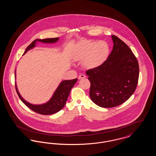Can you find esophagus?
Returning <instances> with one entry per match:
<instances>
[{
  "label": "esophagus",
  "instance_id": "obj_1",
  "mask_svg": "<svg viewBox=\"0 0 156 156\" xmlns=\"http://www.w3.org/2000/svg\"><path fill=\"white\" fill-rule=\"evenodd\" d=\"M86 77V76L85 75L81 74L79 76H78V79L79 80H81V79H83V78H85Z\"/></svg>",
  "mask_w": 156,
  "mask_h": 156
}]
</instances>
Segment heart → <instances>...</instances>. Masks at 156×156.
Returning a JSON list of instances; mask_svg holds the SVG:
<instances>
[{
	"instance_id": "1",
	"label": "heart",
	"mask_w": 156,
	"mask_h": 156,
	"mask_svg": "<svg viewBox=\"0 0 156 156\" xmlns=\"http://www.w3.org/2000/svg\"><path fill=\"white\" fill-rule=\"evenodd\" d=\"M111 47L104 40H83L75 46L73 58L82 61L86 69H95L101 67L108 59Z\"/></svg>"
}]
</instances>
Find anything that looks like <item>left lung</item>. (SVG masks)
I'll return each instance as SVG.
<instances>
[{"label": "left lung", "mask_w": 156, "mask_h": 156, "mask_svg": "<svg viewBox=\"0 0 156 156\" xmlns=\"http://www.w3.org/2000/svg\"><path fill=\"white\" fill-rule=\"evenodd\" d=\"M113 50L101 67L90 69L86 74L90 82L89 96L102 108H113L124 103L135 91L139 67L131 49L119 38L112 35Z\"/></svg>", "instance_id": "obj_1"}]
</instances>
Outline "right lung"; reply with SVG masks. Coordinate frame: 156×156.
Listing matches in <instances>:
<instances>
[{
  "label": "right lung",
  "mask_w": 156,
  "mask_h": 156,
  "mask_svg": "<svg viewBox=\"0 0 156 156\" xmlns=\"http://www.w3.org/2000/svg\"><path fill=\"white\" fill-rule=\"evenodd\" d=\"M58 38H45V39H36L34 40L31 44H30L26 48L25 52H24L23 55L26 53L27 51H29L30 49L34 47L36 42V41H40L42 43H55L58 40ZM16 73V71H15ZM78 79L75 78L74 80H65L61 82L55 91L54 95H52V98L47 103L43 105H32L30 103L26 101L21 95H20L16 85V90L18 94V96L21 99L24 104H25L29 108H30L31 110L35 112L38 114L41 115H51L61 110L65 104L67 102L68 97L69 96V94L70 93L71 89L74 87L75 83L77 81Z\"/></svg>",
  "instance_id": "right-lung-1"
}]
</instances>
